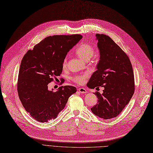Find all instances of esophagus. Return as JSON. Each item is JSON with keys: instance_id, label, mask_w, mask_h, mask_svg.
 Returning <instances> with one entry per match:
<instances>
[{"instance_id": "1", "label": "esophagus", "mask_w": 153, "mask_h": 153, "mask_svg": "<svg viewBox=\"0 0 153 153\" xmlns=\"http://www.w3.org/2000/svg\"><path fill=\"white\" fill-rule=\"evenodd\" d=\"M78 91H79V93H83V94H84V93H87L86 89H84V88H79V89H78Z\"/></svg>"}]
</instances>
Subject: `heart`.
I'll list each match as a JSON object with an SVG mask.
<instances>
[{
  "label": "heart",
  "mask_w": 153,
  "mask_h": 153,
  "mask_svg": "<svg viewBox=\"0 0 153 153\" xmlns=\"http://www.w3.org/2000/svg\"><path fill=\"white\" fill-rule=\"evenodd\" d=\"M94 52L95 50L94 47L89 43H82L76 50V53L77 55L79 56V57L82 60L86 61H88L93 57ZM62 65H63V67H65L67 66V58L64 59ZM88 77V73H83L81 74L74 76L72 78V80L77 84H83Z\"/></svg>",
  "instance_id": "obj_1"
}]
</instances>
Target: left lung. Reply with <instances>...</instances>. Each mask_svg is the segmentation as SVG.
Returning a JSON list of instances; mask_svg holds the SVG:
<instances>
[{
  "mask_svg": "<svg viewBox=\"0 0 153 153\" xmlns=\"http://www.w3.org/2000/svg\"><path fill=\"white\" fill-rule=\"evenodd\" d=\"M100 60L87 84L94 89L103 87V94L96 92L98 103L91 108L93 114L103 119L119 115L129 103L134 93V76L127 55L108 36L97 34Z\"/></svg>",
  "mask_w": 153,
  "mask_h": 153,
  "instance_id": "1",
  "label": "left lung"
}]
</instances>
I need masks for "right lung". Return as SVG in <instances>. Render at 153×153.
<instances>
[{
	"label": "right lung",
	"instance_id": "obj_1",
	"mask_svg": "<svg viewBox=\"0 0 153 153\" xmlns=\"http://www.w3.org/2000/svg\"><path fill=\"white\" fill-rule=\"evenodd\" d=\"M82 38L81 35L48 36L22 58L18 93L22 106L34 119L39 122L55 119L77 91L74 86H64L54 92L48 89V84L60 75L66 55Z\"/></svg>",
	"mask_w": 153,
	"mask_h": 153
}]
</instances>
